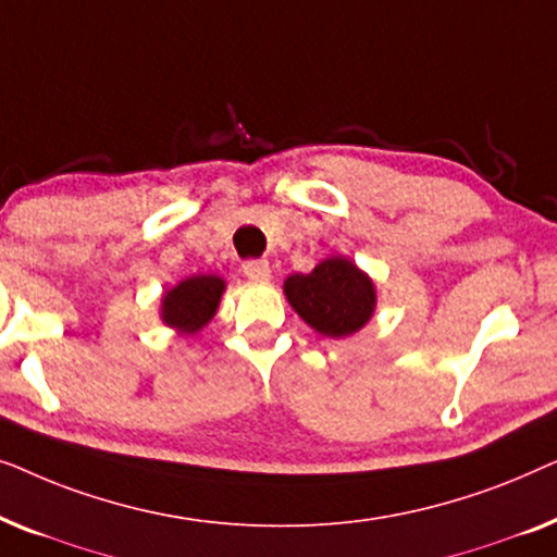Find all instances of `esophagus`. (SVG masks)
Returning <instances> with one entry per match:
<instances>
[{"label":"esophagus","mask_w":557,"mask_h":557,"mask_svg":"<svg viewBox=\"0 0 557 557\" xmlns=\"http://www.w3.org/2000/svg\"><path fill=\"white\" fill-rule=\"evenodd\" d=\"M243 273H246V278L250 281H269L271 265L269 261H263V258H248V261H243Z\"/></svg>","instance_id":"34e87169"}]
</instances>
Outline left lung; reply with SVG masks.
Listing matches in <instances>:
<instances>
[{
  "label": "left lung",
  "mask_w": 557,
  "mask_h": 557,
  "mask_svg": "<svg viewBox=\"0 0 557 557\" xmlns=\"http://www.w3.org/2000/svg\"><path fill=\"white\" fill-rule=\"evenodd\" d=\"M284 292L296 314L324 337H347L375 309L372 281L347 258H326L311 273H294Z\"/></svg>",
  "instance_id": "1"
}]
</instances>
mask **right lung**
Returning a JSON list of instances; mask_svg holds the SVG:
<instances>
[{
    "label": "right lung",
    "instance_id": "1",
    "mask_svg": "<svg viewBox=\"0 0 557 557\" xmlns=\"http://www.w3.org/2000/svg\"><path fill=\"white\" fill-rule=\"evenodd\" d=\"M223 278L218 276H193L174 286L164 296L162 317L174 330L195 334L215 314L220 296H223Z\"/></svg>",
    "mask_w": 557,
    "mask_h": 557
}]
</instances>
